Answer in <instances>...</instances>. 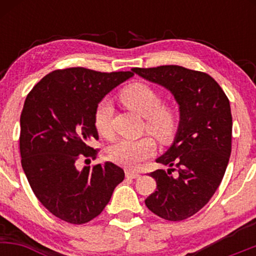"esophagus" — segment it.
Returning <instances> with one entry per match:
<instances>
[{"instance_id":"esophagus-1","label":"esophagus","mask_w":256,"mask_h":256,"mask_svg":"<svg viewBox=\"0 0 256 256\" xmlns=\"http://www.w3.org/2000/svg\"><path fill=\"white\" fill-rule=\"evenodd\" d=\"M126 178H130V179H136L140 177V173L137 172H132V171H126Z\"/></svg>"}]
</instances>
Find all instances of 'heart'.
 Listing matches in <instances>:
<instances>
[{"label": "heart", "instance_id": "b5f03b06", "mask_svg": "<svg viewBox=\"0 0 256 256\" xmlns=\"http://www.w3.org/2000/svg\"><path fill=\"white\" fill-rule=\"evenodd\" d=\"M122 104L146 116V130L161 142H168L178 128V113L172 106L161 104V94L149 84L137 82L124 88L120 92ZM113 107L108 100H102L94 113V125L101 136L112 138ZM155 142L150 136L137 140H120L108 152V156L116 165L134 170L154 154Z\"/></svg>", "mask_w": 256, "mask_h": 256}]
</instances>
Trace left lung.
<instances>
[{
    "instance_id": "obj_1",
    "label": "left lung",
    "mask_w": 256,
    "mask_h": 256,
    "mask_svg": "<svg viewBox=\"0 0 256 256\" xmlns=\"http://www.w3.org/2000/svg\"><path fill=\"white\" fill-rule=\"evenodd\" d=\"M132 72L165 86L179 104L177 136L156 160L171 168L149 174L156 182V190L146 198V206L160 218L180 222L208 204L224 177L231 154L230 102L220 85L204 72L177 64L134 67Z\"/></svg>"
}]
</instances>
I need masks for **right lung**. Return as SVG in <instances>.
Here are the masks:
<instances>
[{"mask_svg":"<svg viewBox=\"0 0 256 256\" xmlns=\"http://www.w3.org/2000/svg\"><path fill=\"white\" fill-rule=\"evenodd\" d=\"M134 76L84 67L56 70L40 79L25 100L20 116L22 166L36 198L56 218L80 225L101 214L125 178L112 162L78 170L95 160L98 140L96 106L112 89Z\"/></svg>","mask_w":256,"mask_h":256,"instance_id":"right-lung-1","label":"right lung"}]
</instances>
